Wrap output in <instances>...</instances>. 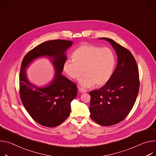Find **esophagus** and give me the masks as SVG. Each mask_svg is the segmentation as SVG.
Wrapping results in <instances>:
<instances>
[{"instance_id":"obj_1","label":"esophagus","mask_w":156,"mask_h":156,"mask_svg":"<svg viewBox=\"0 0 156 156\" xmlns=\"http://www.w3.org/2000/svg\"><path fill=\"white\" fill-rule=\"evenodd\" d=\"M79 90L81 93H86L87 91L86 90H85L84 88L83 87H79Z\"/></svg>"}]
</instances>
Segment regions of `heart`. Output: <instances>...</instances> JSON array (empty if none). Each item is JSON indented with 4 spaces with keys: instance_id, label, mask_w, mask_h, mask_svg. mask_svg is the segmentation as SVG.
<instances>
[{
    "instance_id": "heart-1",
    "label": "heart",
    "mask_w": 156,
    "mask_h": 156,
    "mask_svg": "<svg viewBox=\"0 0 156 156\" xmlns=\"http://www.w3.org/2000/svg\"><path fill=\"white\" fill-rule=\"evenodd\" d=\"M73 59L66 60L63 70L70 78L78 80L84 72L80 83L84 87L106 84L112 78L117 59L114 51L108 47L101 48L91 44L80 46L73 53Z\"/></svg>"
}]
</instances>
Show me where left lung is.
Masks as SVG:
<instances>
[{
  "label": "left lung",
  "mask_w": 156,
  "mask_h": 156,
  "mask_svg": "<svg viewBox=\"0 0 156 156\" xmlns=\"http://www.w3.org/2000/svg\"><path fill=\"white\" fill-rule=\"evenodd\" d=\"M118 63L114 74L106 84L90 91L91 118L102 126H111L123 120L134 105L140 89L139 71L135 57L127 49L112 39Z\"/></svg>",
  "instance_id": "obj_1"
}]
</instances>
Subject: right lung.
Instances as JSON below:
<instances>
[{"instance_id": "1", "label": "right lung", "mask_w": 156, "mask_h": 156, "mask_svg": "<svg viewBox=\"0 0 156 156\" xmlns=\"http://www.w3.org/2000/svg\"><path fill=\"white\" fill-rule=\"evenodd\" d=\"M72 43L63 39L44 42L28 52L22 60L19 76L20 99L33 119L42 126H58L70 115V103L76 96L78 89L73 82L62 75V72L67 58L65 51ZM41 56L49 58L56 70L53 80L44 87L31 83L26 74L29 64Z\"/></svg>"}]
</instances>
